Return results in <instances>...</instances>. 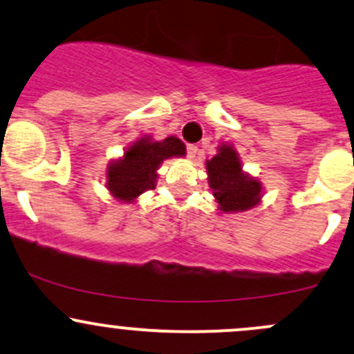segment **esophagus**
<instances>
[{
  "mask_svg": "<svg viewBox=\"0 0 354 354\" xmlns=\"http://www.w3.org/2000/svg\"><path fill=\"white\" fill-rule=\"evenodd\" d=\"M187 152H188V158H189V159H195L196 152H198V147L193 146V144H189V146L187 147Z\"/></svg>",
  "mask_w": 354,
  "mask_h": 354,
  "instance_id": "34e87169",
  "label": "esophagus"
}]
</instances>
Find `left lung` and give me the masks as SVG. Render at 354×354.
Instances as JSON below:
<instances>
[{"label":"left lung","instance_id":"8db88e82","mask_svg":"<svg viewBox=\"0 0 354 354\" xmlns=\"http://www.w3.org/2000/svg\"><path fill=\"white\" fill-rule=\"evenodd\" d=\"M208 185L224 214H236L254 208L263 198L261 181L243 171V165L232 144H221L217 154L205 162Z\"/></svg>","mask_w":354,"mask_h":354}]
</instances>
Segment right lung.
Instances as JSON below:
<instances>
[{
	"instance_id": "right-lung-1",
	"label": "right lung",
	"mask_w": 354,
	"mask_h": 354,
	"mask_svg": "<svg viewBox=\"0 0 354 354\" xmlns=\"http://www.w3.org/2000/svg\"><path fill=\"white\" fill-rule=\"evenodd\" d=\"M185 154L187 147L174 136L162 140L140 137L106 167V188L118 202L133 203L144 192L156 188L158 169L165 159L183 158Z\"/></svg>"
}]
</instances>
